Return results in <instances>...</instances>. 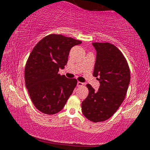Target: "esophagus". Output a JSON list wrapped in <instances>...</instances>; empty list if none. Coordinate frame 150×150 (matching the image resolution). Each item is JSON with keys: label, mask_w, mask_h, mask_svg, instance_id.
<instances>
[{"label": "esophagus", "mask_w": 150, "mask_h": 150, "mask_svg": "<svg viewBox=\"0 0 150 150\" xmlns=\"http://www.w3.org/2000/svg\"><path fill=\"white\" fill-rule=\"evenodd\" d=\"M83 85V83H82V82H77V87H81V86H82Z\"/></svg>", "instance_id": "34e87169"}]
</instances>
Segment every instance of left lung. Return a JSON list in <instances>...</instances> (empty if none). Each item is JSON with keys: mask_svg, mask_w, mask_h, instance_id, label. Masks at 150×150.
Returning a JSON list of instances; mask_svg holds the SVG:
<instances>
[{"mask_svg": "<svg viewBox=\"0 0 150 150\" xmlns=\"http://www.w3.org/2000/svg\"><path fill=\"white\" fill-rule=\"evenodd\" d=\"M97 51L93 76L99 81L98 91L90 85L82 102L83 115L91 121H104L112 116L124 100L130 80V69L123 53L110 43H92Z\"/></svg>", "mask_w": 150, "mask_h": 150, "instance_id": "8db88e82", "label": "left lung"}]
</instances>
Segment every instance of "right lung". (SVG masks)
<instances>
[{"label": "right lung", "instance_id": "obj_1", "mask_svg": "<svg viewBox=\"0 0 150 150\" xmlns=\"http://www.w3.org/2000/svg\"><path fill=\"white\" fill-rule=\"evenodd\" d=\"M82 42L61 34H50L37 43L25 69V85L35 107L52 115L64 107L77 85L76 79L58 73L68 63L72 47Z\"/></svg>", "mask_w": 150, "mask_h": 150}]
</instances>
